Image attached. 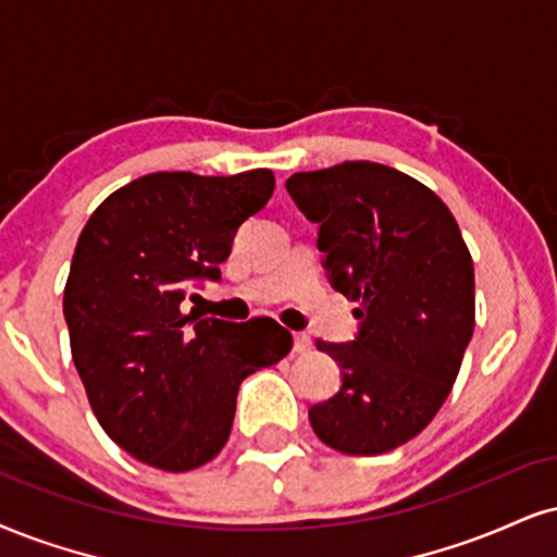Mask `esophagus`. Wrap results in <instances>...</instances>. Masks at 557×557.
<instances>
[{"mask_svg":"<svg viewBox=\"0 0 557 557\" xmlns=\"http://www.w3.org/2000/svg\"><path fill=\"white\" fill-rule=\"evenodd\" d=\"M312 348V338L307 333H294V354H307Z\"/></svg>","mask_w":557,"mask_h":557,"instance_id":"esophagus-1","label":"esophagus"}]
</instances>
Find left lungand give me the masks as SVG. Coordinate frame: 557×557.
I'll list each match as a JSON object with an SVG mask.
<instances>
[{"label":"left lung","instance_id":"8db88e82","mask_svg":"<svg viewBox=\"0 0 557 557\" xmlns=\"http://www.w3.org/2000/svg\"><path fill=\"white\" fill-rule=\"evenodd\" d=\"M286 190L320 224L333 289L359 301L356 341H318L343 384L310 423L343 455H382L421 434L451 393L475 331L470 250L442 198L387 164L294 173Z\"/></svg>","mask_w":557,"mask_h":557}]
</instances>
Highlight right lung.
<instances>
[{"label": "right lung", "mask_w": 557, "mask_h": 557, "mask_svg": "<svg viewBox=\"0 0 557 557\" xmlns=\"http://www.w3.org/2000/svg\"><path fill=\"white\" fill-rule=\"evenodd\" d=\"M271 170L203 177L152 173L102 201L74 247L64 289L72 359L121 449L164 472L214 459L247 374L292 351L271 318L183 312L196 281H219L232 239L273 196Z\"/></svg>", "instance_id": "add662e5"}]
</instances>
